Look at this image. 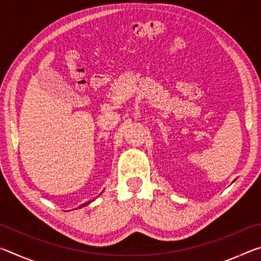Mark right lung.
<instances>
[{
    "label": "right lung",
    "instance_id": "1",
    "mask_svg": "<svg viewBox=\"0 0 261 261\" xmlns=\"http://www.w3.org/2000/svg\"><path fill=\"white\" fill-rule=\"evenodd\" d=\"M101 193H102V192H101ZM101 193H100V194H101ZM92 201H93V200H91V201H87V202H85V204H83V205H81V206H79V207H78V208H82V207H85V206H87L88 204H91V202H92ZM76 210H77V208H76Z\"/></svg>",
    "mask_w": 261,
    "mask_h": 261
}]
</instances>
